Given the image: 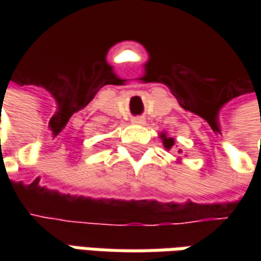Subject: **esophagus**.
I'll list each match as a JSON object with an SVG mask.
<instances>
[{"mask_svg": "<svg viewBox=\"0 0 261 261\" xmlns=\"http://www.w3.org/2000/svg\"><path fill=\"white\" fill-rule=\"evenodd\" d=\"M132 122H134V123H144V117H141V116L134 117V119H132Z\"/></svg>", "mask_w": 261, "mask_h": 261, "instance_id": "esophagus-1", "label": "esophagus"}]
</instances>
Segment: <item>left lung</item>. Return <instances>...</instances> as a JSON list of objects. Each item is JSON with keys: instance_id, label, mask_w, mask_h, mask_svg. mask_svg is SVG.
I'll return each mask as SVG.
<instances>
[{"instance_id": "1", "label": "left lung", "mask_w": 261, "mask_h": 261, "mask_svg": "<svg viewBox=\"0 0 261 261\" xmlns=\"http://www.w3.org/2000/svg\"><path fill=\"white\" fill-rule=\"evenodd\" d=\"M163 141H164V145H166V148H171V146L174 145V139L167 138L166 135H163Z\"/></svg>"}]
</instances>
